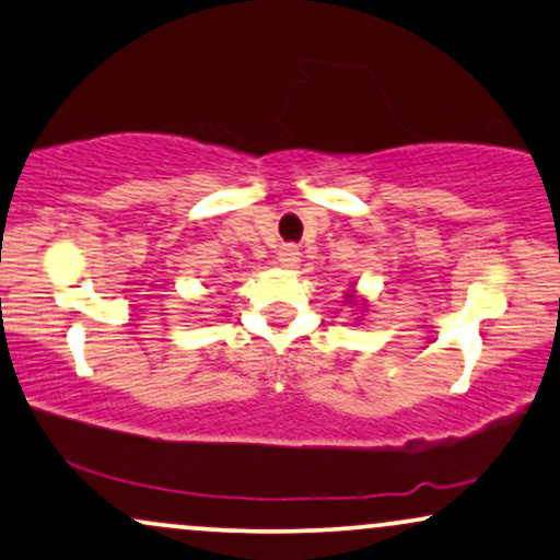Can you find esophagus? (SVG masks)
Masks as SVG:
<instances>
[{
  "label": "esophagus",
  "instance_id": "esophagus-1",
  "mask_svg": "<svg viewBox=\"0 0 560 560\" xmlns=\"http://www.w3.org/2000/svg\"><path fill=\"white\" fill-rule=\"evenodd\" d=\"M276 260H279L281 268H298L300 247L298 245H281L279 253H276Z\"/></svg>",
  "mask_w": 560,
  "mask_h": 560
}]
</instances>
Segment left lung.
<instances>
[{"label":"left lung","instance_id":"left-lung-1","mask_svg":"<svg viewBox=\"0 0 560 560\" xmlns=\"http://www.w3.org/2000/svg\"><path fill=\"white\" fill-rule=\"evenodd\" d=\"M345 305H349V307H357L362 313V310H368V300L362 298L360 292H357V289H349V292L345 294Z\"/></svg>","mask_w":560,"mask_h":560}]
</instances>
